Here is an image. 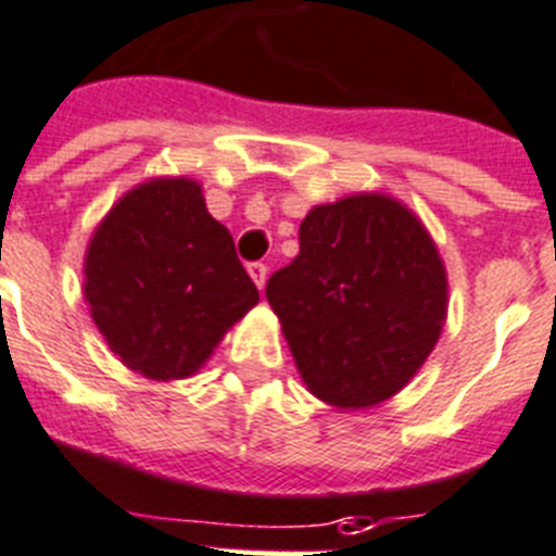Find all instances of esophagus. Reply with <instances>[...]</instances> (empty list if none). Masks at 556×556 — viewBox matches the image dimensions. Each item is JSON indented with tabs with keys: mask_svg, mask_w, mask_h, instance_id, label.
I'll use <instances>...</instances> for the list:
<instances>
[{
	"mask_svg": "<svg viewBox=\"0 0 556 556\" xmlns=\"http://www.w3.org/2000/svg\"><path fill=\"white\" fill-rule=\"evenodd\" d=\"M247 273H250V278L255 281V287L264 289V283H267V264H261V261H253V264H247Z\"/></svg>",
	"mask_w": 556,
	"mask_h": 556,
	"instance_id": "1",
	"label": "esophagus"
}]
</instances>
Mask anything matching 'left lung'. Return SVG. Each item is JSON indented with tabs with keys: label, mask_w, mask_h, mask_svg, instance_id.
Segmentation results:
<instances>
[{
	"label": "left lung",
	"mask_w": 556,
	"mask_h": 556,
	"mask_svg": "<svg viewBox=\"0 0 556 556\" xmlns=\"http://www.w3.org/2000/svg\"><path fill=\"white\" fill-rule=\"evenodd\" d=\"M267 301L303 382L337 407L405 388L447 315V275L414 213L382 193L320 205L301 253L269 275Z\"/></svg>",
	"instance_id": "8db88e82"
}]
</instances>
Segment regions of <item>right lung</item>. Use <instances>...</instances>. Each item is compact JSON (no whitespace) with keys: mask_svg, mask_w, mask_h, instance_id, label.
I'll use <instances>...</instances> for the list:
<instances>
[{"mask_svg":"<svg viewBox=\"0 0 556 556\" xmlns=\"http://www.w3.org/2000/svg\"><path fill=\"white\" fill-rule=\"evenodd\" d=\"M94 326L131 371L191 377L258 289L191 179H154L117 202L87 250Z\"/></svg>","mask_w":556,"mask_h":556,"instance_id":"right-lung-1","label":"right lung"}]
</instances>
